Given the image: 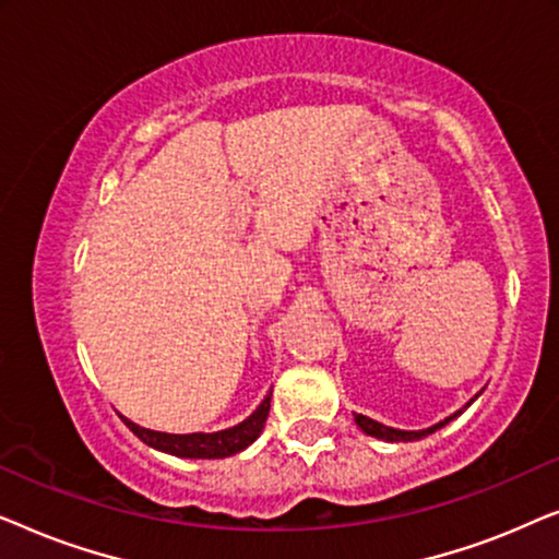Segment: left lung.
<instances>
[{"instance_id": "8db88e82", "label": "left lung", "mask_w": 559, "mask_h": 559, "mask_svg": "<svg viewBox=\"0 0 559 559\" xmlns=\"http://www.w3.org/2000/svg\"><path fill=\"white\" fill-rule=\"evenodd\" d=\"M468 404H465V407H468ZM457 415H461V412H457ZM457 415L448 417L445 423H438V425L427 427V430H396V427H386V425H381V423H377V419H371V417H366V415H356V425L361 427L366 435H371V438H379V440H386V442H409V440L427 438V435H432L435 430H440V427H445L450 419H455Z\"/></svg>"}]
</instances>
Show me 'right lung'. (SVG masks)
<instances>
[{"label":"right lung","instance_id":"obj_1","mask_svg":"<svg viewBox=\"0 0 559 559\" xmlns=\"http://www.w3.org/2000/svg\"><path fill=\"white\" fill-rule=\"evenodd\" d=\"M270 400L272 392L266 394V400L259 404L254 415L243 419L241 425L228 427L221 432H193V435H170V432H155L144 430V427L134 425L132 419H124V425L132 430L142 442H147L150 448L163 450V453L178 455V457H226L241 453L243 448H249L259 435L264 430L266 417H270Z\"/></svg>","mask_w":559,"mask_h":559}]
</instances>
